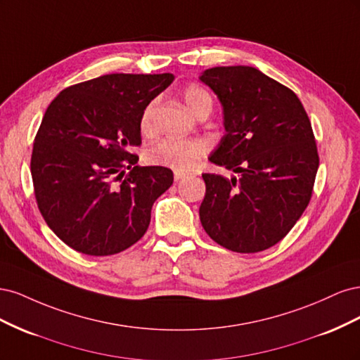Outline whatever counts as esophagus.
Segmentation results:
<instances>
[{
	"label": "esophagus",
	"instance_id": "obj_1",
	"mask_svg": "<svg viewBox=\"0 0 360 360\" xmlns=\"http://www.w3.org/2000/svg\"><path fill=\"white\" fill-rule=\"evenodd\" d=\"M188 176L184 172H174V180L176 181H180V180H183V179H186Z\"/></svg>",
	"mask_w": 360,
	"mask_h": 360
}]
</instances>
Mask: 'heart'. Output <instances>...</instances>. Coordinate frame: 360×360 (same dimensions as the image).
<instances>
[{
  "label": "heart",
  "instance_id": "1",
  "mask_svg": "<svg viewBox=\"0 0 360 360\" xmlns=\"http://www.w3.org/2000/svg\"><path fill=\"white\" fill-rule=\"evenodd\" d=\"M183 101L186 102L189 110L197 115H209L213 110V97L202 86L191 84L184 86L181 93ZM156 106L158 102L151 101L146 105L139 117V129L144 135H153L156 130ZM209 151V143L205 139H180V138H163L155 143L146 151V159L151 165L165 167L177 172H188L198 160Z\"/></svg>",
  "mask_w": 360,
  "mask_h": 360
}]
</instances>
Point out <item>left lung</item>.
<instances>
[{
    "label": "left lung",
    "instance_id": "8db88e82",
    "mask_svg": "<svg viewBox=\"0 0 360 360\" xmlns=\"http://www.w3.org/2000/svg\"><path fill=\"white\" fill-rule=\"evenodd\" d=\"M200 79L219 97L226 130L209 160L240 174H202V228L233 252H259L281 242L311 201L320 160L309 117L294 91L255 68H213Z\"/></svg>",
    "mask_w": 360,
    "mask_h": 360
}]
</instances>
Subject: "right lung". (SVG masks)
Wrapping results in <instances>:
<instances>
[{
	"mask_svg": "<svg viewBox=\"0 0 360 360\" xmlns=\"http://www.w3.org/2000/svg\"><path fill=\"white\" fill-rule=\"evenodd\" d=\"M172 79L103 75L49 103L32 146V186L43 219L72 249L114 255L146 234L151 207L174 176L165 167L135 165L130 148L141 146V112Z\"/></svg>",
	"mask_w": 360,
	"mask_h": 360,
	"instance_id": "add662e5",
	"label": "right lung"
}]
</instances>
